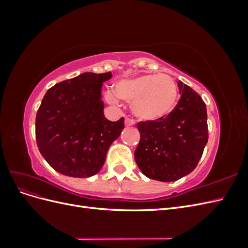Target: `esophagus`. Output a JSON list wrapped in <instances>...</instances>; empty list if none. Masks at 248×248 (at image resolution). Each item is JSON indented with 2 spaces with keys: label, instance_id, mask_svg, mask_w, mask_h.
<instances>
[{
  "label": "esophagus",
  "instance_id": "obj_1",
  "mask_svg": "<svg viewBox=\"0 0 248 248\" xmlns=\"http://www.w3.org/2000/svg\"><path fill=\"white\" fill-rule=\"evenodd\" d=\"M134 120H132V119H130V118H126L125 119V126H132V125H134Z\"/></svg>",
  "mask_w": 248,
  "mask_h": 248
}]
</instances>
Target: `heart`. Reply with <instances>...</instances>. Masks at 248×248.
Wrapping results in <instances>:
<instances>
[{"instance_id": "1", "label": "heart", "mask_w": 248, "mask_h": 248, "mask_svg": "<svg viewBox=\"0 0 248 248\" xmlns=\"http://www.w3.org/2000/svg\"><path fill=\"white\" fill-rule=\"evenodd\" d=\"M114 92L108 91L106 99L118 106V98L131 103L133 114L145 121H153L169 115L174 109L178 90L168 74H144L119 80Z\"/></svg>"}]
</instances>
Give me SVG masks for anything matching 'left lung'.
Returning a JSON list of instances; mask_svg holds the SVG:
<instances>
[{"instance_id": "1", "label": "left lung", "mask_w": 248, "mask_h": 248, "mask_svg": "<svg viewBox=\"0 0 248 248\" xmlns=\"http://www.w3.org/2000/svg\"><path fill=\"white\" fill-rule=\"evenodd\" d=\"M178 87L181 98L167 117L137 125L140 140L134 159L142 174L161 182L190 174L208 141L205 102L181 80Z\"/></svg>"}]
</instances>
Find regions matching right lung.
<instances>
[{
  "label": "right lung",
  "mask_w": 248,
  "mask_h": 248,
  "mask_svg": "<svg viewBox=\"0 0 248 248\" xmlns=\"http://www.w3.org/2000/svg\"><path fill=\"white\" fill-rule=\"evenodd\" d=\"M111 73L85 72L51 87L36 115V141L41 155L60 174L88 178L106 161L124 118L104 117L101 87Z\"/></svg>",
  "instance_id": "add662e5"
}]
</instances>
